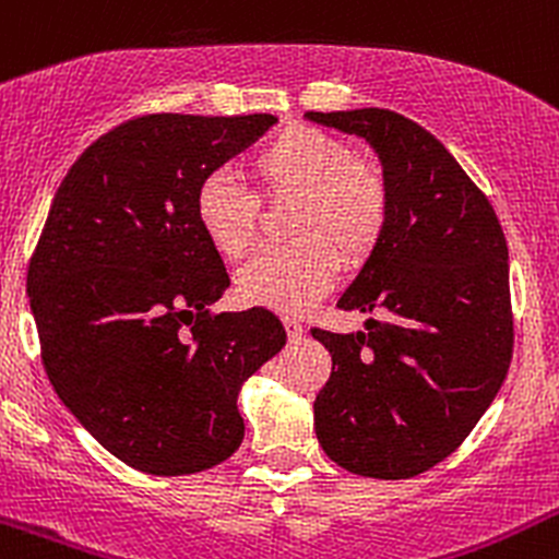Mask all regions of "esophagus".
Returning <instances> with one entry per match:
<instances>
[{"instance_id": "esophagus-1", "label": "esophagus", "mask_w": 559, "mask_h": 559, "mask_svg": "<svg viewBox=\"0 0 559 559\" xmlns=\"http://www.w3.org/2000/svg\"><path fill=\"white\" fill-rule=\"evenodd\" d=\"M284 326H286V334H289L292 342H299L305 336V326L297 321V318H286Z\"/></svg>"}]
</instances>
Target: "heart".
<instances>
[{"instance_id": "1", "label": "heart", "mask_w": 559, "mask_h": 559, "mask_svg": "<svg viewBox=\"0 0 559 559\" xmlns=\"http://www.w3.org/2000/svg\"><path fill=\"white\" fill-rule=\"evenodd\" d=\"M249 167L262 195L297 199L289 225L297 243L262 251L238 273L236 292L251 308L294 316L334 286L340 260L360 265L377 251L392 217L390 182L345 140L308 124L270 134ZM193 214L217 254L241 260L254 247V195L223 171L199 182Z\"/></svg>"}]
</instances>
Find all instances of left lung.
<instances>
[{"mask_svg": "<svg viewBox=\"0 0 559 559\" xmlns=\"http://www.w3.org/2000/svg\"><path fill=\"white\" fill-rule=\"evenodd\" d=\"M305 116L364 138L392 193L382 243L336 302L377 318L358 334L312 329L331 353L312 406L318 443L355 475H421L464 443L504 384L514 345L504 230L416 121L388 108Z\"/></svg>", "mask_w": 559, "mask_h": 559, "instance_id": "1", "label": "left lung"}]
</instances>
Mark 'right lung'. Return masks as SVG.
<instances>
[{
    "instance_id": "add662e5",
    "label": "right lung",
    "mask_w": 559,
    "mask_h": 559,
    "mask_svg": "<svg viewBox=\"0 0 559 559\" xmlns=\"http://www.w3.org/2000/svg\"><path fill=\"white\" fill-rule=\"evenodd\" d=\"M275 121H124L73 162L31 257L55 392L103 449L148 475L225 462L243 440L238 390L286 345L265 308L214 316L230 278L193 214L199 182Z\"/></svg>"
}]
</instances>
